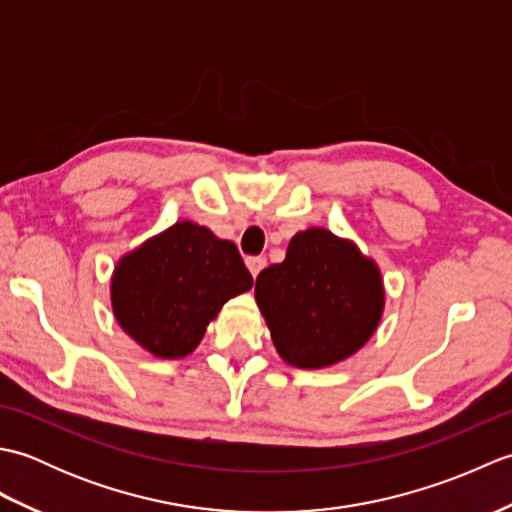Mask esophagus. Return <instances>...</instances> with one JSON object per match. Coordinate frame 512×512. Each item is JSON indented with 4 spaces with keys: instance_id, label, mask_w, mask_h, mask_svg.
<instances>
[{
    "instance_id": "34e87169",
    "label": "esophagus",
    "mask_w": 512,
    "mask_h": 512,
    "mask_svg": "<svg viewBox=\"0 0 512 512\" xmlns=\"http://www.w3.org/2000/svg\"><path fill=\"white\" fill-rule=\"evenodd\" d=\"M246 266L250 270V275L257 277L266 268V257H248L246 259Z\"/></svg>"
}]
</instances>
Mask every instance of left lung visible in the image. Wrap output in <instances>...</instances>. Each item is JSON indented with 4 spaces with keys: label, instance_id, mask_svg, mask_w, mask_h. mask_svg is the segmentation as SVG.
Wrapping results in <instances>:
<instances>
[{
    "label": "left lung",
    "instance_id": "obj_1",
    "mask_svg": "<svg viewBox=\"0 0 512 512\" xmlns=\"http://www.w3.org/2000/svg\"><path fill=\"white\" fill-rule=\"evenodd\" d=\"M255 301L277 354L292 367L321 369L372 339L385 286L352 239L312 226L290 239L284 262L257 275Z\"/></svg>",
    "mask_w": 512,
    "mask_h": 512
}]
</instances>
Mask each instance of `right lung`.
Segmentation results:
<instances>
[{"instance_id":"1","label":"right lung","mask_w":512,"mask_h":512,"mask_svg":"<svg viewBox=\"0 0 512 512\" xmlns=\"http://www.w3.org/2000/svg\"><path fill=\"white\" fill-rule=\"evenodd\" d=\"M250 288L237 246L182 220L118 259L110 297L118 325L143 350L184 358L224 303Z\"/></svg>"}]
</instances>
